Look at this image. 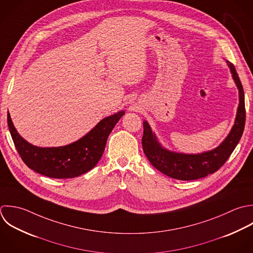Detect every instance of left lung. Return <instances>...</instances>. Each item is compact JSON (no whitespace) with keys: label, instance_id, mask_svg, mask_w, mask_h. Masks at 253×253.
I'll return each mask as SVG.
<instances>
[{"label":"left lung","instance_id":"left-lung-1","mask_svg":"<svg viewBox=\"0 0 253 253\" xmlns=\"http://www.w3.org/2000/svg\"><path fill=\"white\" fill-rule=\"evenodd\" d=\"M240 92V104L235 125L226 140L215 150L199 154L185 155L167 151L157 141L149 124L144 122L142 146L149 162L164 174L179 180H195L216 172L230 158L239 144L246 124L245 92L235 66L227 61Z\"/></svg>","mask_w":253,"mask_h":253}]
</instances>
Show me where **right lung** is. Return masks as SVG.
Segmentation results:
<instances>
[{"instance_id": "right-lung-1", "label": "right lung", "mask_w": 253, "mask_h": 253, "mask_svg": "<svg viewBox=\"0 0 253 253\" xmlns=\"http://www.w3.org/2000/svg\"><path fill=\"white\" fill-rule=\"evenodd\" d=\"M123 115L124 111H119L106 117L79 141L58 148H39L27 143L16 132L9 113L7 125L16 151L29 169L51 178H73L96 166L110 132Z\"/></svg>"}]
</instances>
